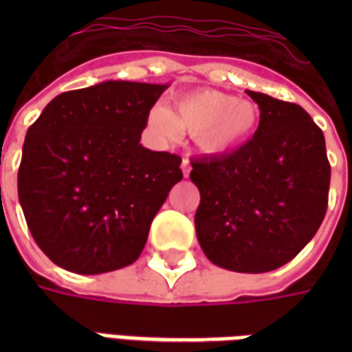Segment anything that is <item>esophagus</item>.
<instances>
[{
    "label": "esophagus",
    "mask_w": 352,
    "mask_h": 352,
    "mask_svg": "<svg viewBox=\"0 0 352 352\" xmlns=\"http://www.w3.org/2000/svg\"><path fill=\"white\" fill-rule=\"evenodd\" d=\"M181 169H183V175L188 177L190 175V160L188 158H183V164H181Z\"/></svg>",
    "instance_id": "34e87169"
}]
</instances>
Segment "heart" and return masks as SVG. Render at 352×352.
<instances>
[{
    "label": "heart",
    "instance_id": "heart-1",
    "mask_svg": "<svg viewBox=\"0 0 352 352\" xmlns=\"http://www.w3.org/2000/svg\"><path fill=\"white\" fill-rule=\"evenodd\" d=\"M260 109L251 100L234 98L221 90L199 88L181 94L171 109L154 105L148 126L164 139H175L179 130L194 135L199 153L224 156L251 141L260 128Z\"/></svg>",
    "mask_w": 352,
    "mask_h": 352
}]
</instances>
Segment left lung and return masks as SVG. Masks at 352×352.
Masks as SVG:
<instances>
[{
  "label": "left lung",
  "instance_id": "1",
  "mask_svg": "<svg viewBox=\"0 0 352 352\" xmlns=\"http://www.w3.org/2000/svg\"><path fill=\"white\" fill-rule=\"evenodd\" d=\"M260 107L256 135L236 153L192 160L199 247L214 265L265 273L294 258L328 207L322 130L296 103L247 90Z\"/></svg>",
  "mask_w": 352,
  "mask_h": 352
}]
</instances>
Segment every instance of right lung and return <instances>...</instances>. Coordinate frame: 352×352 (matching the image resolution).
Here are the masks:
<instances>
[{
    "label": "right lung",
    "instance_id": "obj_1",
    "mask_svg": "<svg viewBox=\"0 0 352 352\" xmlns=\"http://www.w3.org/2000/svg\"><path fill=\"white\" fill-rule=\"evenodd\" d=\"M168 85L103 80L56 96L26 133L19 199L47 256L80 275L139 258L151 222L183 179L177 154L139 143Z\"/></svg>",
    "mask_w": 352,
    "mask_h": 352
}]
</instances>
